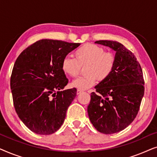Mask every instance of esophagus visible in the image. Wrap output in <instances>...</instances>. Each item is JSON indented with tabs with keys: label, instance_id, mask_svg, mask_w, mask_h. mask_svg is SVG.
Segmentation results:
<instances>
[{
	"label": "esophagus",
	"instance_id": "esophagus-1",
	"mask_svg": "<svg viewBox=\"0 0 157 157\" xmlns=\"http://www.w3.org/2000/svg\"><path fill=\"white\" fill-rule=\"evenodd\" d=\"M81 92H83V91L82 90H81V89H77V91H76V94H80Z\"/></svg>",
	"mask_w": 157,
	"mask_h": 157
}]
</instances>
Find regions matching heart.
Listing matches in <instances>:
<instances>
[{
	"label": "heart",
	"mask_w": 157,
	"mask_h": 157,
	"mask_svg": "<svg viewBox=\"0 0 157 157\" xmlns=\"http://www.w3.org/2000/svg\"><path fill=\"white\" fill-rule=\"evenodd\" d=\"M75 59L66 56L61 63L63 73L71 77H76L81 67L86 66L82 78L73 81L72 86L85 90L93 86L96 80H106L112 73L115 66V56L111 52H105L102 47L92 44H86L74 51Z\"/></svg>",
	"instance_id": "b5f03b06"
}]
</instances>
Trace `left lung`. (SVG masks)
I'll return each mask as SVG.
<instances>
[{"label":"left lung","instance_id":"1","mask_svg":"<svg viewBox=\"0 0 157 157\" xmlns=\"http://www.w3.org/2000/svg\"><path fill=\"white\" fill-rule=\"evenodd\" d=\"M95 44L116 51L115 66L110 76L95 86L88 106V114L98 132L105 134L126 128L136 118L144 94L141 66L134 53L121 43L97 40Z\"/></svg>","mask_w":157,"mask_h":157}]
</instances>
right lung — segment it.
<instances>
[{
    "label": "right lung",
    "mask_w": 157,
    "mask_h": 157,
    "mask_svg": "<svg viewBox=\"0 0 157 157\" xmlns=\"http://www.w3.org/2000/svg\"><path fill=\"white\" fill-rule=\"evenodd\" d=\"M80 44L42 39L25 48L15 62L10 89L15 109L31 132L48 135L63 124L76 89L62 91L68 82L63 59Z\"/></svg>",
    "instance_id": "right-lung-1"
}]
</instances>
